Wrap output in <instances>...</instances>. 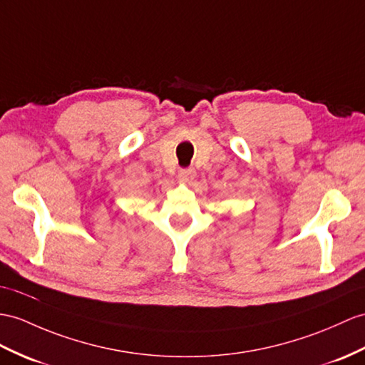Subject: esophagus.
Here are the masks:
<instances>
[{
  "label": "esophagus",
  "instance_id": "esophagus-1",
  "mask_svg": "<svg viewBox=\"0 0 365 365\" xmlns=\"http://www.w3.org/2000/svg\"><path fill=\"white\" fill-rule=\"evenodd\" d=\"M195 175H197V172H195V168L189 167V168H181L180 172H178V176L181 178L182 181H192Z\"/></svg>",
  "mask_w": 365,
  "mask_h": 365
}]
</instances>
